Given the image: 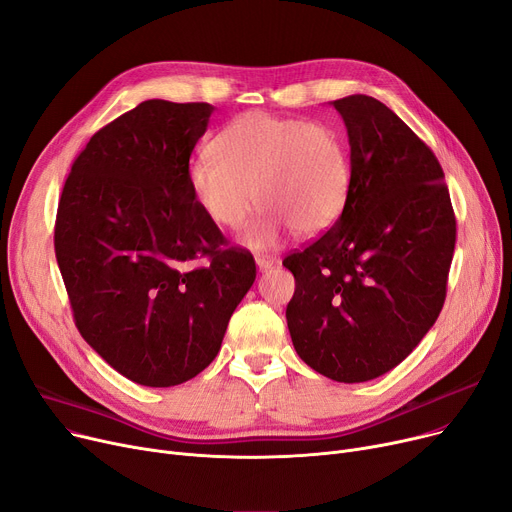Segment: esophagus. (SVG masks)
<instances>
[{"label":"esophagus","mask_w":512,"mask_h":512,"mask_svg":"<svg viewBox=\"0 0 512 512\" xmlns=\"http://www.w3.org/2000/svg\"><path fill=\"white\" fill-rule=\"evenodd\" d=\"M276 261L278 259L274 255H255V263H257L259 270H267V267L276 265Z\"/></svg>","instance_id":"obj_1"}]
</instances>
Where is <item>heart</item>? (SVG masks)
<instances>
[{
  "label": "heart",
  "instance_id": "b5f03b06",
  "mask_svg": "<svg viewBox=\"0 0 512 512\" xmlns=\"http://www.w3.org/2000/svg\"><path fill=\"white\" fill-rule=\"evenodd\" d=\"M186 170L195 203L228 230L247 222L253 207L261 218L249 230L253 247H272L292 228L309 238L340 218L351 188V151L342 134L305 118L247 112L234 118Z\"/></svg>",
  "mask_w": 512,
  "mask_h": 512
}]
</instances>
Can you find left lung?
I'll return each instance as SVG.
<instances>
[{"label":"left lung","mask_w":512,"mask_h":512,"mask_svg":"<svg viewBox=\"0 0 512 512\" xmlns=\"http://www.w3.org/2000/svg\"><path fill=\"white\" fill-rule=\"evenodd\" d=\"M351 145L336 224L282 263L297 280L286 321L299 357L330 380L380 378L436 324L456 220L434 151L369 95L332 101Z\"/></svg>","instance_id":"1"}]
</instances>
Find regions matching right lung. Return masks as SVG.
Masks as SVG:
<instances>
[{"label": "right lung", "instance_id": "1", "mask_svg": "<svg viewBox=\"0 0 512 512\" xmlns=\"http://www.w3.org/2000/svg\"><path fill=\"white\" fill-rule=\"evenodd\" d=\"M211 112L209 103H139L93 134L60 197L53 245L74 324L141 386L201 373L255 282L253 255L228 245L186 182Z\"/></svg>", "mask_w": 512, "mask_h": 512}]
</instances>
